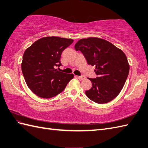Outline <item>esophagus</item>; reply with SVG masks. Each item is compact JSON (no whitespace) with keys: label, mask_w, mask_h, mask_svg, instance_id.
<instances>
[{"label":"esophagus","mask_w":148,"mask_h":148,"mask_svg":"<svg viewBox=\"0 0 148 148\" xmlns=\"http://www.w3.org/2000/svg\"><path fill=\"white\" fill-rule=\"evenodd\" d=\"M76 78L80 79V80H84V79H85V77L82 76H76Z\"/></svg>","instance_id":"esophagus-1"}]
</instances>
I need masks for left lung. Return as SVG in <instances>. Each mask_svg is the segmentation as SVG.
<instances>
[{
  "mask_svg": "<svg viewBox=\"0 0 148 148\" xmlns=\"http://www.w3.org/2000/svg\"><path fill=\"white\" fill-rule=\"evenodd\" d=\"M88 64L95 66L97 77L88 78L92 86L86 95L97 103L110 102L119 94L127 80L129 64L124 53L111 42L98 38L80 39L75 45Z\"/></svg>",
  "mask_w": 148,
  "mask_h": 148,
  "instance_id": "left-lung-1",
  "label": "left lung"
}]
</instances>
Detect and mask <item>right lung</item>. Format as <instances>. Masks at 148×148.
<instances>
[{
	"label": "right lung",
	"mask_w": 148,
	"mask_h": 148,
	"mask_svg": "<svg viewBox=\"0 0 148 148\" xmlns=\"http://www.w3.org/2000/svg\"><path fill=\"white\" fill-rule=\"evenodd\" d=\"M73 40L56 36L45 37L35 41L25 51L21 68L31 90L44 99L51 98L63 91L74 75L60 71L63 50Z\"/></svg>",
	"instance_id": "right-lung-1"
}]
</instances>
